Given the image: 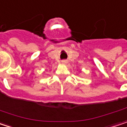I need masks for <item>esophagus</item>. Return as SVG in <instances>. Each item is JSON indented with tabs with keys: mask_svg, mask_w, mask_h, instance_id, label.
Wrapping results in <instances>:
<instances>
[{
	"mask_svg": "<svg viewBox=\"0 0 127 127\" xmlns=\"http://www.w3.org/2000/svg\"><path fill=\"white\" fill-rule=\"evenodd\" d=\"M68 63V61H66V60H62L61 61V64H67Z\"/></svg>",
	"mask_w": 127,
	"mask_h": 127,
	"instance_id": "obj_1",
	"label": "esophagus"
}]
</instances>
